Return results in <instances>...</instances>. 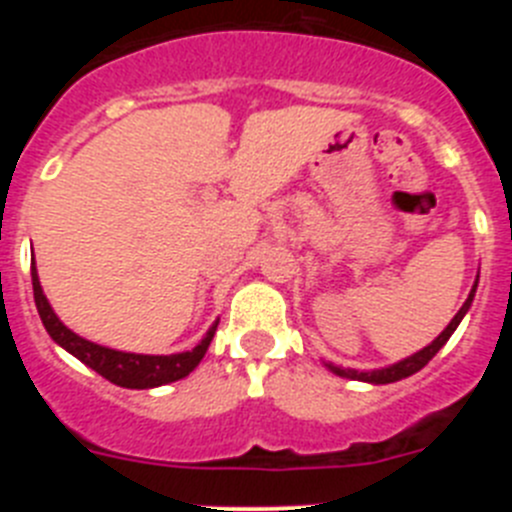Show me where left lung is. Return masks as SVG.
<instances>
[{
	"label": "left lung",
	"instance_id": "1",
	"mask_svg": "<svg viewBox=\"0 0 512 512\" xmlns=\"http://www.w3.org/2000/svg\"><path fill=\"white\" fill-rule=\"evenodd\" d=\"M474 292H477V282H474V287H472V292H469L467 302L461 305V310L456 312L454 320H451V323L446 325V330H443L441 336H438L436 341L431 343V346H425L423 351H418V354L410 356V359L400 361V364L387 366V369H377V372H354V369H338V366H330V369H333V372H336V374H341V377L361 379V382H372V384H390V382H397V379H405V377H410V374L420 372V369H423V366L428 364V361H431L433 356L438 354V351H441L443 343L449 341L451 333H454V330H456V325L461 323V318L467 315L469 305H472V300H474Z\"/></svg>",
	"mask_w": 512,
	"mask_h": 512
}]
</instances>
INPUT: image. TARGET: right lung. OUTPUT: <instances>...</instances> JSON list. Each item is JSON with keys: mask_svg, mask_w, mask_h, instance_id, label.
I'll use <instances>...</instances> for the list:
<instances>
[{"mask_svg": "<svg viewBox=\"0 0 512 512\" xmlns=\"http://www.w3.org/2000/svg\"><path fill=\"white\" fill-rule=\"evenodd\" d=\"M33 271V295L35 305H38L40 320H43L48 336L63 346L69 354H74L76 359L84 361L89 369H94L97 374H102L104 379H110L117 387H128V390H148V387H161V384L176 382V379H184L194 366L200 364L202 356L207 354V346H210L212 336H215L217 323L207 330V336L202 338L200 346H194L192 351H184V354H171V356H143V354H125V351H115V348H104L97 343L87 341V338L76 336L74 330H69L61 320L56 318V312L51 310L48 300H45L43 289L38 282V271L35 264L30 266Z\"/></svg>", "mask_w": 512, "mask_h": 512, "instance_id": "1", "label": "right lung"}]
</instances>
